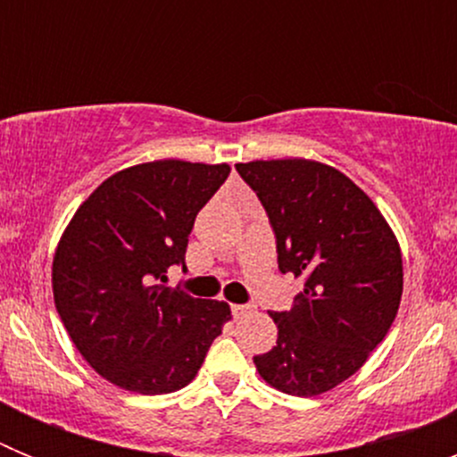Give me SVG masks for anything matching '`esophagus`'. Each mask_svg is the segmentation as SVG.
I'll use <instances>...</instances> for the list:
<instances>
[{"instance_id":"34e87169","label":"esophagus","mask_w":457,"mask_h":457,"mask_svg":"<svg viewBox=\"0 0 457 457\" xmlns=\"http://www.w3.org/2000/svg\"><path fill=\"white\" fill-rule=\"evenodd\" d=\"M231 311H233V316H236V318H245V316H249V313H252L253 306L252 304H233Z\"/></svg>"}]
</instances>
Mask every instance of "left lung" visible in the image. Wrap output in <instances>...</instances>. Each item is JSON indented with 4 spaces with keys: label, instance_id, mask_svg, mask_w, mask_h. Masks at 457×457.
<instances>
[{
    "label": "left lung",
    "instance_id": "obj_1",
    "mask_svg": "<svg viewBox=\"0 0 457 457\" xmlns=\"http://www.w3.org/2000/svg\"><path fill=\"white\" fill-rule=\"evenodd\" d=\"M236 169L268 212L278 270L304 278L290 311L270 313L277 345L253 364L284 394H325L357 373L389 332L403 295L398 240L334 167L295 157Z\"/></svg>",
    "mask_w": 457,
    "mask_h": 457
}]
</instances>
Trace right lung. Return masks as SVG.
<instances>
[{
    "instance_id": "right-lung-1",
    "label": "right lung",
    "mask_w": 457,
    "mask_h": 457,
    "mask_svg": "<svg viewBox=\"0 0 457 457\" xmlns=\"http://www.w3.org/2000/svg\"><path fill=\"white\" fill-rule=\"evenodd\" d=\"M228 164L157 160L109 176L78 208L52 263L54 304L96 373L135 394L183 389L231 318L226 302L167 288Z\"/></svg>"
}]
</instances>
